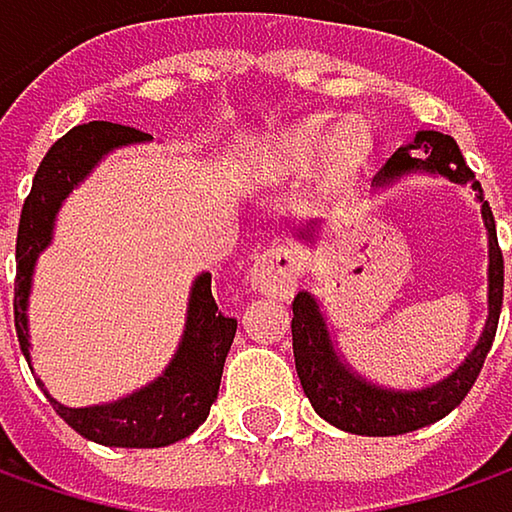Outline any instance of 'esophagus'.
I'll return each instance as SVG.
<instances>
[{
    "label": "esophagus",
    "instance_id": "34e87169",
    "mask_svg": "<svg viewBox=\"0 0 512 512\" xmlns=\"http://www.w3.org/2000/svg\"><path fill=\"white\" fill-rule=\"evenodd\" d=\"M249 281L263 296H290L299 284V257L284 243L269 246L255 257L249 269Z\"/></svg>",
    "mask_w": 512,
    "mask_h": 512
}]
</instances>
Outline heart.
<instances>
[{
	"instance_id": "heart-1",
	"label": "heart",
	"mask_w": 512,
	"mask_h": 512,
	"mask_svg": "<svg viewBox=\"0 0 512 512\" xmlns=\"http://www.w3.org/2000/svg\"><path fill=\"white\" fill-rule=\"evenodd\" d=\"M370 151V136L358 121L341 124L329 139H326V121L323 118H308L287 130L266 154L263 165L266 171L275 174H290V171H305L311 168L320 156L329 174L344 177L353 174L358 165L367 159Z\"/></svg>"
}]
</instances>
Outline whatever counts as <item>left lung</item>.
Masks as SVG:
<instances>
[{"label": "left lung", "instance_id": "left-lung-1", "mask_svg": "<svg viewBox=\"0 0 512 512\" xmlns=\"http://www.w3.org/2000/svg\"><path fill=\"white\" fill-rule=\"evenodd\" d=\"M439 174L454 183H471L480 216L486 228V249H489V266H486V323L474 344V350L462 358L460 367L451 370L445 379L427 385V388H385L370 379H364L350 361L341 356L338 341L329 332V320L323 314V305L314 293L302 290L293 299V358L296 373L302 382L305 397L311 400L314 412L329 421L332 427L356 436H403L412 430H421L427 424L442 421L448 412H454L462 397L471 391L486 353L495 341L498 317H501V299H504V257L498 249L495 219L483 198L480 183L474 180V171L465 165L460 145L436 130H421L415 139L403 148H397L391 159L379 168L370 189H385L397 183L406 174ZM323 222H305L296 231V240L311 243L320 237Z\"/></svg>", "mask_w": 512, "mask_h": 512}]
</instances>
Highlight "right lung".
<instances>
[{
	"mask_svg": "<svg viewBox=\"0 0 512 512\" xmlns=\"http://www.w3.org/2000/svg\"><path fill=\"white\" fill-rule=\"evenodd\" d=\"M145 142H151V136L133 127L91 121L73 127L44 156L32 180V192L23 204L20 231H17L14 326L29 367H32V353H29L32 350L29 341L32 278H35L38 257L50 249L55 219L64 198H70V192L112 151L127 145H145ZM234 335H237V320L219 311L210 290V272H201L189 287L180 344L171 361L165 364V370L148 385L112 403H94L76 409L58 403L41 379L35 382L50 397L52 409L88 442L106 448H165L186 439L207 421L210 406L219 397L222 367L234 344Z\"/></svg>",
	"mask_w": 512,
	"mask_h": 512,
	"instance_id": "add662e5",
	"label": "right lung"
}]
</instances>
